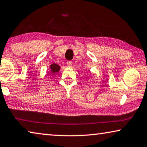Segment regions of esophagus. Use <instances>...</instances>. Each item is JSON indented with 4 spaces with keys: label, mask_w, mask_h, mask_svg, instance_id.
<instances>
[{
    "label": "esophagus",
    "mask_w": 147,
    "mask_h": 147,
    "mask_svg": "<svg viewBox=\"0 0 147 147\" xmlns=\"http://www.w3.org/2000/svg\"><path fill=\"white\" fill-rule=\"evenodd\" d=\"M67 66L68 67H72V65H73V62L71 61H68L67 62Z\"/></svg>",
    "instance_id": "esophagus-1"
}]
</instances>
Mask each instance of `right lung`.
Masks as SVG:
<instances>
[{"instance_id":"add662e5","label":"right lung","mask_w":147,"mask_h":147,"mask_svg":"<svg viewBox=\"0 0 147 147\" xmlns=\"http://www.w3.org/2000/svg\"><path fill=\"white\" fill-rule=\"evenodd\" d=\"M50 68L51 69V70H52V73H57V72H59L60 69V67L57 64L53 63L50 65Z\"/></svg>"}]
</instances>
